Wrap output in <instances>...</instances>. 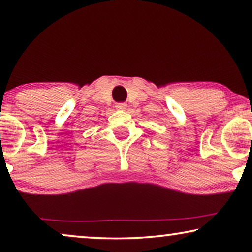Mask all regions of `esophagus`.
Here are the masks:
<instances>
[{"label": "esophagus", "mask_w": 252, "mask_h": 252, "mask_svg": "<svg viewBox=\"0 0 252 252\" xmlns=\"http://www.w3.org/2000/svg\"><path fill=\"white\" fill-rule=\"evenodd\" d=\"M116 109H119V111H126V105L125 102H119V104H116Z\"/></svg>", "instance_id": "esophagus-1"}]
</instances>
